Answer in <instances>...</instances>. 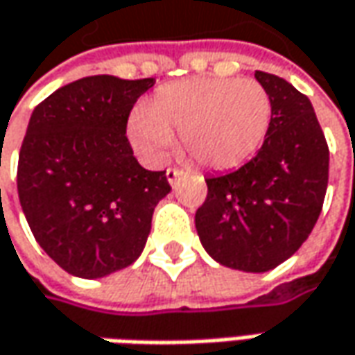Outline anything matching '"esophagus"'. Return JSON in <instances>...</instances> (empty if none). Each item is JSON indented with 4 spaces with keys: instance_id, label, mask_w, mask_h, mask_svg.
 I'll return each mask as SVG.
<instances>
[{
    "instance_id": "esophagus-1",
    "label": "esophagus",
    "mask_w": 355,
    "mask_h": 355,
    "mask_svg": "<svg viewBox=\"0 0 355 355\" xmlns=\"http://www.w3.org/2000/svg\"><path fill=\"white\" fill-rule=\"evenodd\" d=\"M184 175H185V171L180 170V168H170V170L166 171V178H168L170 185L178 184V180H180V178H184Z\"/></svg>"
}]
</instances>
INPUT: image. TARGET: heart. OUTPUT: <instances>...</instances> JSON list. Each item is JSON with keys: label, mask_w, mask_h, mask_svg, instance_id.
<instances>
[{"label": "heart", "mask_w": 355, "mask_h": 355, "mask_svg": "<svg viewBox=\"0 0 355 355\" xmlns=\"http://www.w3.org/2000/svg\"><path fill=\"white\" fill-rule=\"evenodd\" d=\"M270 116V96L252 78H189L157 90L130 120V138L144 156L164 159L182 136L196 164L229 170L261 148Z\"/></svg>", "instance_id": "1"}]
</instances>
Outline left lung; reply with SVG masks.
<instances>
[{"instance_id":"8db88e82","label":"left lung","mask_w":355,"mask_h":355,"mask_svg":"<svg viewBox=\"0 0 355 355\" xmlns=\"http://www.w3.org/2000/svg\"><path fill=\"white\" fill-rule=\"evenodd\" d=\"M254 78L272 104L265 142L239 170L205 180L196 229L219 265L266 272L291 259L316 225L330 152L308 96L277 75L254 71Z\"/></svg>"}]
</instances>
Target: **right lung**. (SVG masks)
Masks as SVG:
<instances>
[{
    "label": "right lung",
    "mask_w": 355,
    "mask_h": 355,
    "mask_svg": "<svg viewBox=\"0 0 355 355\" xmlns=\"http://www.w3.org/2000/svg\"><path fill=\"white\" fill-rule=\"evenodd\" d=\"M154 83L85 76L31 114L17 164L21 209L41 249L75 277L132 265L171 191L166 171L144 170L126 138L130 110Z\"/></svg>",
    "instance_id": "right-lung-1"
}]
</instances>
